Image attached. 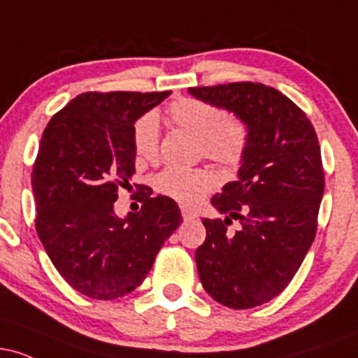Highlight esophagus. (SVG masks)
Returning a JSON list of instances; mask_svg holds the SVG:
<instances>
[{
    "label": "esophagus",
    "instance_id": "esophagus-1",
    "mask_svg": "<svg viewBox=\"0 0 358 358\" xmlns=\"http://www.w3.org/2000/svg\"><path fill=\"white\" fill-rule=\"evenodd\" d=\"M182 217L185 220H190V219H195L196 213L193 212L190 207H187V205H182Z\"/></svg>",
    "mask_w": 358,
    "mask_h": 358
}]
</instances>
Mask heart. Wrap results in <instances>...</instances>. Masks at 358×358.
<instances>
[{
    "mask_svg": "<svg viewBox=\"0 0 358 358\" xmlns=\"http://www.w3.org/2000/svg\"><path fill=\"white\" fill-rule=\"evenodd\" d=\"M168 117L175 126L192 133L205 158L222 166H236L244 158L249 143L248 124L237 116H225L217 106L193 97H180L168 106ZM134 148L139 158L153 162L159 150V122L145 114L134 127ZM156 190L178 202L193 205L213 187L208 171L199 168L168 166L156 176Z\"/></svg>",
    "mask_w": 358,
    "mask_h": 358,
    "instance_id": "b5f03b06",
    "label": "heart"
}]
</instances>
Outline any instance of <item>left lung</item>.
I'll return each instance as SVG.
<instances>
[{
    "label": "left lung",
    "instance_id": "1",
    "mask_svg": "<svg viewBox=\"0 0 358 358\" xmlns=\"http://www.w3.org/2000/svg\"><path fill=\"white\" fill-rule=\"evenodd\" d=\"M195 99L248 124L249 143L236 182L212 196L225 219H203L195 262L203 289L234 310L264 305L289 285L313 244L323 199L322 151L306 114L279 90L236 82L192 87ZM239 231H227L231 219Z\"/></svg>",
    "mask_w": 358,
    "mask_h": 358
}]
</instances>
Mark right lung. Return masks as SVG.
<instances>
[{
  "instance_id": "obj_1",
  "label": "right lung",
  "mask_w": 358,
  "mask_h": 358,
  "mask_svg": "<svg viewBox=\"0 0 358 358\" xmlns=\"http://www.w3.org/2000/svg\"><path fill=\"white\" fill-rule=\"evenodd\" d=\"M170 92H85L50 119L31 188L35 227L48 257L73 289L114 299L145 281L158 250L182 224L170 196H143L139 212L117 217V188L129 187L134 122Z\"/></svg>"
}]
</instances>
